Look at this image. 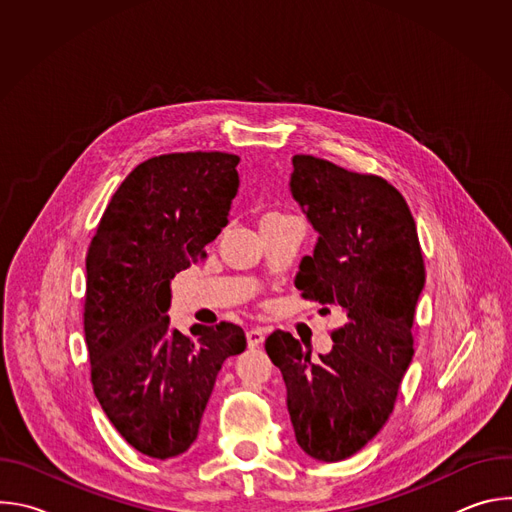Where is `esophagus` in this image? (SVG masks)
Wrapping results in <instances>:
<instances>
[{
  "label": "esophagus",
  "mask_w": 512,
  "mask_h": 512,
  "mask_svg": "<svg viewBox=\"0 0 512 512\" xmlns=\"http://www.w3.org/2000/svg\"><path fill=\"white\" fill-rule=\"evenodd\" d=\"M265 336H267V328H263V326H253V328L247 330V342H249L251 348L263 344Z\"/></svg>",
  "instance_id": "1"
}]
</instances>
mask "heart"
Wrapping results in <instances>:
<instances>
[{
  "label": "heart",
  "instance_id": "b5f03b06",
  "mask_svg": "<svg viewBox=\"0 0 512 512\" xmlns=\"http://www.w3.org/2000/svg\"><path fill=\"white\" fill-rule=\"evenodd\" d=\"M269 216H281L279 212H267V214H263V218H269ZM263 218H261V221H263Z\"/></svg>",
  "mask_w": 512,
  "mask_h": 512
}]
</instances>
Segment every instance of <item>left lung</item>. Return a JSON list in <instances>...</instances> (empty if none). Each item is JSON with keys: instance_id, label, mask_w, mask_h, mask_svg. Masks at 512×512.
I'll return each mask as SVG.
<instances>
[{"instance_id": "left-lung-1", "label": "left lung", "mask_w": 512, "mask_h": 512, "mask_svg": "<svg viewBox=\"0 0 512 512\" xmlns=\"http://www.w3.org/2000/svg\"><path fill=\"white\" fill-rule=\"evenodd\" d=\"M291 162V194L320 235L294 283L304 300L324 312L340 308L346 322L318 358L283 330L267 336L265 350L283 375L300 448L340 462L367 446L393 413L413 358L425 267L411 210L393 184L314 156Z\"/></svg>"}]
</instances>
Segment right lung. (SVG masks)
Wrapping results in <instances>:
<instances>
[{
	"mask_svg": "<svg viewBox=\"0 0 512 512\" xmlns=\"http://www.w3.org/2000/svg\"><path fill=\"white\" fill-rule=\"evenodd\" d=\"M239 156L164 154L141 162L107 204L87 253L85 340L95 397L137 452L166 460L196 440L241 326L170 328V281L206 257L239 188Z\"/></svg>",
	"mask_w": 512,
	"mask_h": 512,
	"instance_id": "add662e5",
	"label": "right lung"
}]
</instances>
